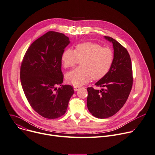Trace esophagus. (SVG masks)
<instances>
[{
	"label": "esophagus",
	"mask_w": 155,
	"mask_h": 155,
	"mask_svg": "<svg viewBox=\"0 0 155 155\" xmlns=\"http://www.w3.org/2000/svg\"><path fill=\"white\" fill-rule=\"evenodd\" d=\"M79 87H78V86H74V90L75 91H78L79 89Z\"/></svg>",
	"instance_id": "34e87169"
}]
</instances>
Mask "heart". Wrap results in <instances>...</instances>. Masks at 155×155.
<instances>
[{"label":"heart","mask_w":155,"mask_h":155,"mask_svg":"<svg viewBox=\"0 0 155 155\" xmlns=\"http://www.w3.org/2000/svg\"><path fill=\"white\" fill-rule=\"evenodd\" d=\"M79 60H82V67L70 71L66 76L68 82L75 86L86 84L92 77L97 80L105 76L111 68L114 54L109 48L86 42L78 44L75 50L67 49L61 56V61L66 68L74 67Z\"/></svg>","instance_id":"1"}]
</instances>
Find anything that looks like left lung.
I'll use <instances>...</instances> for the list:
<instances>
[{
    "mask_svg": "<svg viewBox=\"0 0 155 155\" xmlns=\"http://www.w3.org/2000/svg\"><path fill=\"white\" fill-rule=\"evenodd\" d=\"M104 38L113 44L114 60L109 72L93 87L87 89V105L93 116L99 118L112 117L121 109L126 102L133 84L132 66L126 48L111 37Z\"/></svg>",
    "mask_w": 155,
    "mask_h": 155,
    "instance_id": "1",
    "label": "left lung"
}]
</instances>
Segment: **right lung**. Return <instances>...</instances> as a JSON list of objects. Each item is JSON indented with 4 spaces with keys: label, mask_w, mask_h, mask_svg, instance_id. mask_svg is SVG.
Returning <instances> with one entry per match:
<instances>
[{
    "label": "right lung",
    "mask_w": 155,
    "mask_h": 155,
    "mask_svg": "<svg viewBox=\"0 0 155 155\" xmlns=\"http://www.w3.org/2000/svg\"><path fill=\"white\" fill-rule=\"evenodd\" d=\"M69 43L63 33L47 32L30 46L21 63L23 92L33 109L46 118L63 115L74 92L71 86L61 85V56ZM57 85L61 87L57 90Z\"/></svg>",
    "instance_id": "1"
}]
</instances>
